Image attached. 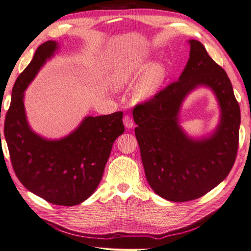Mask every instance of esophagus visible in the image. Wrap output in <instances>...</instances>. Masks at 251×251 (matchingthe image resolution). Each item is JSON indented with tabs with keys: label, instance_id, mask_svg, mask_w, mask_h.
Instances as JSON below:
<instances>
[{
	"label": "esophagus",
	"instance_id": "esophagus-1",
	"mask_svg": "<svg viewBox=\"0 0 251 251\" xmlns=\"http://www.w3.org/2000/svg\"><path fill=\"white\" fill-rule=\"evenodd\" d=\"M123 123L126 128H132L133 127V120L131 119L130 115H125L123 119Z\"/></svg>",
	"mask_w": 251,
	"mask_h": 251
}]
</instances>
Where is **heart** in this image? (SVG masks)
Segmentation results:
<instances>
[{"label":"heart","instance_id":"heart-1","mask_svg":"<svg viewBox=\"0 0 251 251\" xmlns=\"http://www.w3.org/2000/svg\"><path fill=\"white\" fill-rule=\"evenodd\" d=\"M146 71L144 67L137 66H122L114 74L115 83L119 86L126 85L129 81L139 78ZM163 78V69L160 66L153 67L149 73L145 75L144 78L141 80L138 86L134 89L133 95L138 100H145L151 98L157 91L158 87L161 83Z\"/></svg>","mask_w":251,"mask_h":251}]
</instances>
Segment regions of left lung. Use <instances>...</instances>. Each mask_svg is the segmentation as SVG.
I'll return each instance as SVG.
<instances>
[{"label": "left lung", "instance_id": "left-lung-1", "mask_svg": "<svg viewBox=\"0 0 251 251\" xmlns=\"http://www.w3.org/2000/svg\"><path fill=\"white\" fill-rule=\"evenodd\" d=\"M189 43L190 58L178 80L132 112L147 181L156 194L175 202L201 197L220 184L239 147L241 111L229 77L201 42ZM199 86L215 93L221 118L213 133L195 139L182 129L178 113L185 98Z\"/></svg>", "mask_w": 251, "mask_h": 251}]
</instances>
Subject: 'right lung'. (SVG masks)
I'll return each mask as SVG.
<instances>
[{"mask_svg": "<svg viewBox=\"0 0 251 251\" xmlns=\"http://www.w3.org/2000/svg\"><path fill=\"white\" fill-rule=\"evenodd\" d=\"M58 49L56 41L42 43L19 75L4 134L12 168L24 187L50 203L75 205L99 187L113 142L125 128L123 112L118 111L86 117L75 130L59 140L46 139L31 129L25 113L24 91Z\"/></svg>", "mask_w": 251, "mask_h": 251, "instance_id": "add662e5", "label": "right lung"}]
</instances>
